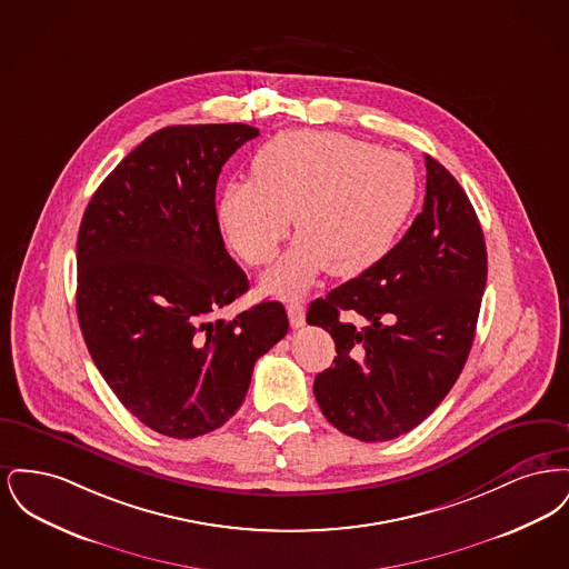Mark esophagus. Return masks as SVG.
Returning <instances> with one entry per match:
<instances>
[{"label": "esophagus", "mask_w": 569, "mask_h": 569, "mask_svg": "<svg viewBox=\"0 0 569 569\" xmlns=\"http://www.w3.org/2000/svg\"><path fill=\"white\" fill-rule=\"evenodd\" d=\"M286 309H288V318H290L292 328H300L305 325V305H302L300 298H290Z\"/></svg>", "instance_id": "esophagus-1"}]
</instances>
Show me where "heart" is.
<instances>
[{
  "mask_svg": "<svg viewBox=\"0 0 569 569\" xmlns=\"http://www.w3.org/2000/svg\"><path fill=\"white\" fill-rule=\"evenodd\" d=\"M247 181L219 196V221L249 267L271 262L297 219L295 247L264 277L272 292H297L328 267L352 277L379 262L418 200L413 162L350 136L286 130L260 147Z\"/></svg>",
  "mask_w": 569,
  "mask_h": 569,
  "instance_id": "b5f03b06",
  "label": "heart"
}]
</instances>
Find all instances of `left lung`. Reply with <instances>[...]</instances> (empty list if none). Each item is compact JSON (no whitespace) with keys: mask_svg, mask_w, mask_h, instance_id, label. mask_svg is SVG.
Segmentation results:
<instances>
[{"mask_svg":"<svg viewBox=\"0 0 569 569\" xmlns=\"http://www.w3.org/2000/svg\"><path fill=\"white\" fill-rule=\"evenodd\" d=\"M425 163V207L406 237L307 311L337 348L313 381L316 401L360 441L395 439L433 413L465 367L487 288L478 216L441 163Z\"/></svg>","mask_w":569,"mask_h":569,"instance_id":"8db88e82","label":"left lung"}]
</instances>
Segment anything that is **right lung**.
I'll list each match as a JSON object with an SVG mask.
<instances>
[{"label":"right lung","instance_id":"1","mask_svg":"<svg viewBox=\"0 0 569 569\" xmlns=\"http://www.w3.org/2000/svg\"><path fill=\"white\" fill-rule=\"evenodd\" d=\"M260 134L244 123L170 126L102 181L77 241V313L110 390L144 427L211 433L243 403L256 360L288 332L281 302L230 320L249 281L223 247L217 177Z\"/></svg>","mask_w":569,"mask_h":569}]
</instances>
